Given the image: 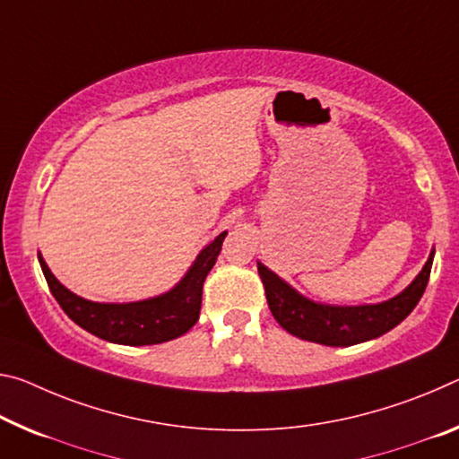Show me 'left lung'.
Instances as JSON below:
<instances>
[{
    "label": "left lung",
    "instance_id": "8db88e82",
    "mask_svg": "<svg viewBox=\"0 0 459 459\" xmlns=\"http://www.w3.org/2000/svg\"><path fill=\"white\" fill-rule=\"evenodd\" d=\"M433 255L435 251H431L425 267L403 294L382 304H369V307L315 304L290 288L273 272H269L264 264H257V272L264 281L269 310L281 329L312 343L349 347L380 337L411 315L427 288Z\"/></svg>",
    "mask_w": 459,
    "mask_h": 459
}]
</instances>
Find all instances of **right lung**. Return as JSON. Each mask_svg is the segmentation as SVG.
<instances>
[{
	"label": "right lung",
	"mask_w": 459,
	"mask_h": 459,
	"mask_svg": "<svg viewBox=\"0 0 459 459\" xmlns=\"http://www.w3.org/2000/svg\"><path fill=\"white\" fill-rule=\"evenodd\" d=\"M227 232L204 249L184 280L171 292L130 304H98L69 292L39 255L55 300L73 323L104 341L120 345H157L178 339L198 323L204 280L216 264Z\"/></svg>",
	"instance_id": "right-lung-1"
}]
</instances>
